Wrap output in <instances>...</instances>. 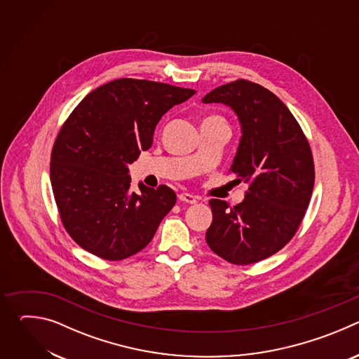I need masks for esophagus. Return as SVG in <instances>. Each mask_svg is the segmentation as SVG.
I'll use <instances>...</instances> for the list:
<instances>
[{
	"mask_svg": "<svg viewBox=\"0 0 359 359\" xmlns=\"http://www.w3.org/2000/svg\"><path fill=\"white\" fill-rule=\"evenodd\" d=\"M177 197H179L180 201H184V203H189V204L197 203V197L193 196V194H190V193H180Z\"/></svg>",
	"mask_w": 359,
	"mask_h": 359,
	"instance_id": "esophagus-1",
	"label": "esophagus"
}]
</instances>
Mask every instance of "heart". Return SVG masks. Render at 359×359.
Here are the masks:
<instances>
[{
  "label": "heart",
  "mask_w": 359,
  "mask_h": 359,
  "mask_svg": "<svg viewBox=\"0 0 359 359\" xmlns=\"http://www.w3.org/2000/svg\"><path fill=\"white\" fill-rule=\"evenodd\" d=\"M210 118H215V116H210ZM210 118H208V119H210Z\"/></svg>",
  "instance_id": "heart-1"
}]
</instances>
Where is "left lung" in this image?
I'll return each mask as SVG.
<instances>
[{"label":"left lung","instance_id":"left-lung-1","mask_svg":"<svg viewBox=\"0 0 359 359\" xmlns=\"http://www.w3.org/2000/svg\"><path fill=\"white\" fill-rule=\"evenodd\" d=\"M222 104L238 118L241 137L230 170L248 190L233 209L209 201L213 222L209 247L229 263L244 266L264 260L295 234L314 187L309 142L283 102L264 86L238 79L201 99Z\"/></svg>","mask_w":359,"mask_h":359}]
</instances>
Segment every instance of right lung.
<instances>
[{"label":"right lung","mask_w":359,"mask_h":359,"mask_svg":"<svg viewBox=\"0 0 359 359\" xmlns=\"http://www.w3.org/2000/svg\"><path fill=\"white\" fill-rule=\"evenodd\" d=\"M194 93L122 78L96 88L74 109L50 155V184L64 227L83 250L122 260L150 243L176 193L142 182L133 191L129 165L151 146L162 116Z\"/></svg>","instance_id":"obj_1"}]
</instances>
